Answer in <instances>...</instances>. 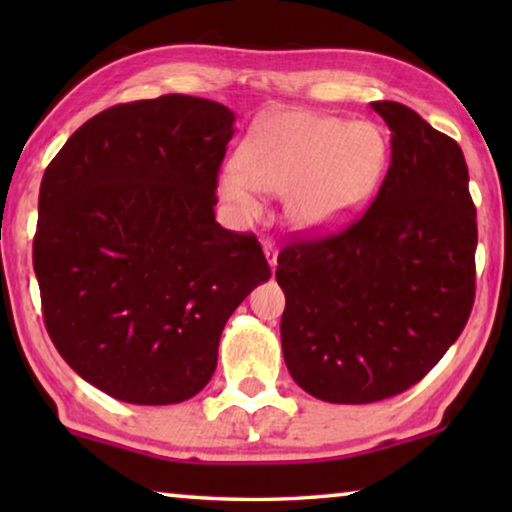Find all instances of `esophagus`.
I'll list each match as a JSON object with an SVG mask.
<instances>
[{"instance_id": "esophagus-1", "label": "esophagus", "mask_w": 512, "mask_h": 512, "mask_svg": "<svg viewBox=\"0 0 512 512\" xmlns=\"http://www.w3.org/2000/svg\"><path fill=\"white\" fill-rule=\"evenodd\" d=\"M264 255H266L268 266H271V271H275V266H277V248H275V244H271V241H264Z\"/></svg>"}]
</instances>
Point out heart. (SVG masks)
Listing matches in <instances>:
<instances>
[{"label":"heart","instance_id":"1","mask_svg":"<svg viewBox=\"0 0 512 512\" xmlns=\"http://www.w3.org/2000/svg\"><path fill=\"white\" fill-rule=\"evenodd\" d=\"M386 162V135L370 121L275 110L253 126L239 146V162L225 164L216 187L246 219L262 214V192L287 194L293 225L327 232L370 203Z\"/></svg>","mask_w":512,"mask_h":512}]
</instances>
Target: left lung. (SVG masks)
<instances>
[{"label":"left lung","mask_w":512,"mask_h":512,"mask_svg":"<svg viewBox=\"0 0 512 512\" xmlns=\"http://www.w3.org/2000/svg\"><path fill=\"white\" fill-rule=\"evenodd\" d=\"M391 167L348 228L277 255L287 368L309 395L370 404L400 395L443 359L474 305L476 210L452 137L397 101Z\"/></svg>","instance_id":"8db88e82"}]
</instances>
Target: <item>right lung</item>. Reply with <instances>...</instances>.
Segmentation results:
<instances>
[{
	"instance_id": "obj_1",
	"label": "right lung",
	"mask_w": 512,
	"mask_h": 512,
	"mask_svg": "<svg viewBox=\"0 0 512 512\" xmlns=\"http://www.w3.org/2000/svg\"><path fill=\"white\" fill-rule=\"evenodd\" d=\"M232 124V110L185 94L119 103L42 176V318L69 368L115 400L203 391L232 311L271 277L255 235L214 221Z\"/></svg>"
}]
</instances>
